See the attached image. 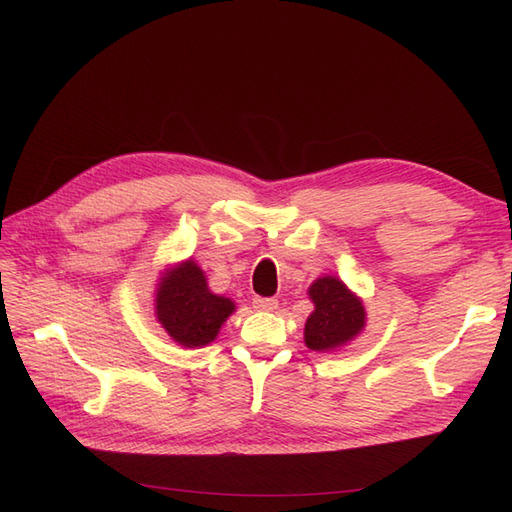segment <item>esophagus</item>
Here are the masks:
<instances>
[{
    "label": "esophagus",
    "instance_id": "esophagus-1",
    "mask_svg": "<svg viewBox=\"0 0 512 512\" xmlns=\"http://www.w3.org/2000/svg\"><path fill=\"white\" fill-rule=\"evenodd\" d=\"M254 309H258V312H273V309H277V299L258 297L254 299Z\"/></svg>",
    "mask_w": 512,
    "mask_h": 512
}]
</instances>
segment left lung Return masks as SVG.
<instances>
[{
	"mask_svg": "<svg viewBox=\"0 0 512 512\" xmlns=\"http://www.w3.org/2000/svg\"><path fill=\"white\" fill-rule=\"evenodd\" d=\"M307 294L316 305L305 322V346L309 350H335L365 329V307L342 280L333 275L318 277Z\"/></svg>",
	"mask_w": 512,
	"mask_h": 512,
	"instance_id": "8db88e82",
	"label": "left lung"
}]
</instances>
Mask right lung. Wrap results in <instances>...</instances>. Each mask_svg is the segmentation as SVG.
Instances as JSON below:
<instances>
[{"label": "right lung", "instance_id": "add662e5", "mask_svg": "<svg viewBox=\"0 0 512 512\" xmlns=\"http://www.w3.org/2000/svg\"><path fill=\"white\" fill-rule=\"evenodd\" d=\"M232 312L235 303L209 290L203 269L192 258L160 277L156 318L179 346L203 348L211 344Z\"/></svg>", "mask_w": 512, "mask_h": 512}]
</instances>
